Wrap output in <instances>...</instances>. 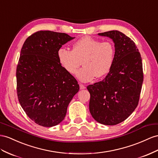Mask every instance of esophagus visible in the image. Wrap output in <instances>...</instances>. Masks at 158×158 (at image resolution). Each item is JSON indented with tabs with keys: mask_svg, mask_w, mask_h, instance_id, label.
<instances>
[{
	"mask_svg": "<svg viewBox=\"0 0 158 158\" xmlns=\"http://www.w3.org/2000/svg\"><path fill=\"white\" fill-rule=\"evenodd\" d=\"M79 87H80V89H84L86 88V87L83 84H81V83L79 84Z\"/></svg>",
	"mask_w": 158,
	"mask_h": 158,
	"instance_id": "34e87169",
	"label": "esophagus"
}]
</instances>
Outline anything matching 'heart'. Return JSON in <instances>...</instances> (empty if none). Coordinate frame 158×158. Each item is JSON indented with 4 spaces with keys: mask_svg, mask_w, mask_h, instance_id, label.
<instances>
[{
    "mask_svg": "<svg viewBox=\"0 0 158 158\" xmlns=\"http://www.w3.org/2000/svg\"><path fill=\"white\" fill-rule=\"evenodd\" d=\"M115 50L110 41L101 42L90 37H83L73 44V49L60 47L57 57L60 65L69 74L77 73V78L83 82H89L95 77H103L110 72L114 65Z\"/></svg>",
    "mask_w": 158,
    "mask_h": 158,
    "instance_id": "obj_1",
    "label": "heart"
}]
</instances>
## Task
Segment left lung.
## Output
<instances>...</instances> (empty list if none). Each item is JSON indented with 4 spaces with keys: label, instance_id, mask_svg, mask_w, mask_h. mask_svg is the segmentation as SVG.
<instances>
[{
    "label": "left lung",
    "instance_id": "obj_1",
    "mask_svg": "<svg viewBox=\"0 0 158 158\" xmlns=\"http://www.w3.org/2000/svg\"><path fill=\"white\" fill-rule=\"evenodd\" d=\"M115 43V60L102 81L87 87L89 111L98 122L117 125L130 115L139 103L143 81L142 60L135 43L118 31L99 33Z\"/></svg>",
    "mask_w": 158,
    "mask_h": 158
}]
</instances>
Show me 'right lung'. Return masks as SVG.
<instances>
[{"label":"right lung","instance_id":"right-lung-1","mask_svg":"<svg viewBox=\"0 0 158 158\" xmlns=\"http://www.w3.org/2000/svg\"><path fill=\"white\" fill-rule=\"evenodd\" d=\"M74 39L66 33L39 31L24 43L17 67L19 102L35 123L50 127L64 119L79 91L77 81L60 65L57 51Z\"/></svg>","mask_w":158,"mask_h":158}]
</instances>
